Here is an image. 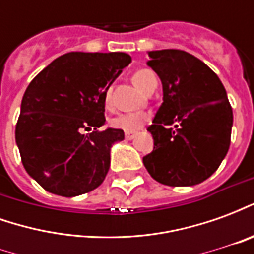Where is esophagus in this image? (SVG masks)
I'll return each mask as SVG.
<instances>
[{
  "instance_id": "obj_1",
  "label": "esophagus",
  "mask_w": 254,
  "mask_h": 254,
  "mask_svg": "<svg viewBox=\"0 0 254 254\" xmlns=\"http://www.w3.org/2000/svg\"><path fill=\"white\" fill-rule=\"evenodd\" d=\"M134 136H136V133H133V132L125 133V138H127V140H132V138H134Z\"/></svg>"
}]
</instances>
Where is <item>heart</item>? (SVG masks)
Wrapping results in <instances>:
<instances>
[{"instance_id":"obj_1","label":"heart","mask_w":254,"mask_h":254,"mask_svg":"<svg viewBox=\"0 0 254 254\" xmlns=\"http://www.w3.org/2000/svg\"><path fill=\"white\" fill-rule=\"evenodd\" d=\"M133 83L143 92H147L152 84L158 83V78L152 70L140 69L133 74ZM107 99H109V94H107ZM147 118L148 116L144 113H121L111 120V125L117 129H122L127 132H136L145 124Z\"/></svg>"}]
</instances>
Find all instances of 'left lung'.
<instances>
[{"label":"left lung","instance_id":"8db88e82","mask_svg":"<svg viewBox=\"0 0 254 254\" xmlns=\"http://www.w3.org/2000/svg\"><path fill=\"white\" fill-rule=\"evenodd\" d=\"M148 56L163 85V103L148 127L154 151L143 163L163 185H197L218 170L229 151L233 110L226 89L216 73L184 50ZM173 123L176 129L167 127Z\"/></svg>","mask_w":254,"mask_h":254}]
</instances>
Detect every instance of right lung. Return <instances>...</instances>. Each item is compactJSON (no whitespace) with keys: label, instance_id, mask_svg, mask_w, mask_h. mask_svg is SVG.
<instances>
[{"label":"right lung","instance_id":"right-lung-1","mask_svg":"<svg viewBox=\"0 0 254 254\" xmlns=\"http://www.w3.org/2000/svg\"><path fill=\"white\" fill-rule=\"evenodd\" d=\"M130 61L127 53H66L27 87L16 144L25 171L43 189L74 197L103 182L111 145L125 134L98 127L106 121L107 89Z\"/></svg>","mask_w":254,"mask_h":254}]
</instances>
